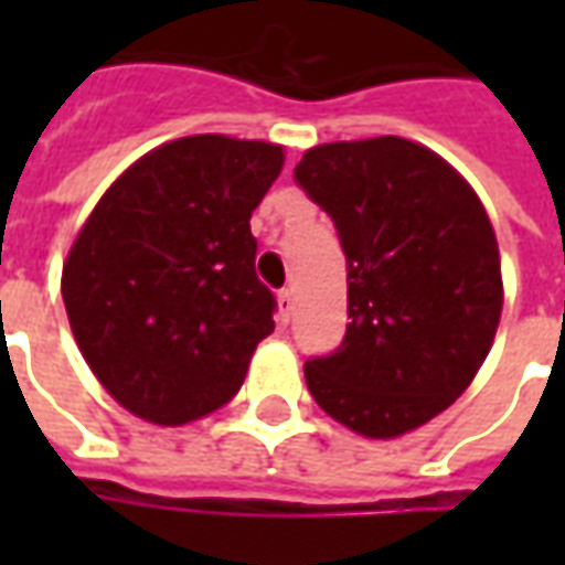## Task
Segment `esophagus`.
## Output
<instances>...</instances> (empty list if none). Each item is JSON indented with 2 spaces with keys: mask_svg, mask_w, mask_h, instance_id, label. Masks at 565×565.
<instances>
[{
  "mask_svg": "<svg viewBox=\"0 0 565 565\" xmlns=\"http://www.w3.org/2000/svg\"><path fill=\"white\" fill-rule=\"evenodd\" d=\"M290 311H294V294L284 287V290H278V320L287 323V320H290Z\"/></svg>",
  "mask_w": 565,
  "mask_h": 565,
  "instance_id": "1",
  "label": "esophagus"
}]
</instances>
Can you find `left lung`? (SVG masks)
<instances>
[{
    "mask_svg": "<svg viewBox=\"0 0 565 565\" xmlns=\"http://www.w3.org/2000/svg\"><path fill=\"white\" fill-rule=\"evenodd\" d=\"M296 184L327 211L348 259V332L306 384L339 424L396 438L445 412L484 363L502 315L499 247L481 199L417 141L306 150Z\"/></svg>",
    "mask_w": 565,
    "mask_h": 565,
    "instance_id": "1",
    "label": "left lung"
}]
</instances>
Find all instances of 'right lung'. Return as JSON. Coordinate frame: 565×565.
Listing matches in <instances>:
<instances>
[{"label":"right lung","instance_id":"obj_1","mask_svg":"<svg viewBox=\"0 0 565 565\" xmlns=\"http://www.w3.org/2000/svg\"><path fill=\"white\" fill-rule=\"evenodd\" d=\"M281 166L269 141L174 139L132 162L81 226L63 266L68 323L136 417L190 424L242 387L275 330L250 214Z\"/></svg>","mask_w":565,"mask_h":565}]
</instances>
